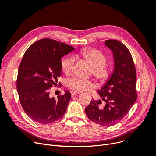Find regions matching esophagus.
Instances as JSON below:
<instances>
[{"instance_id": "obj_1", "label": "esophagus", "mask_w": 156, "mask_h": 156, "mask_svg": "<svg viewBox=\"0 0 156 156\" xmlns=\"http://www.w3.org/2000/svg\"><path fill=\"white\" fill-rule=\"evenodd\" d=\"M80 93H81L79 92V91H72V92H71L72 95H76V94H80Z\"/></svg>"}]
</instances>
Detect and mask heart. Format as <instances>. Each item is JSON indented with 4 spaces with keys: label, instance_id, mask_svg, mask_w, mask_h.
<instances>
[{
    "label": "heart",
    "instance_id": "heart-1",
    "mask_svg": "<svg viewBox=\"0 0 156 156\" xmlns=\"http://www.w3.org/2000/svg\"><path fill=\"white\" fill-rule=\"evenodd\" d=\"M77 56L86 62L92 67L93 75L98 79L100 83L105 84L112 77L113 69L106 63L107 56L97 49H85L80 51ZM74 61L70 57L64 58L61 63L62 72L66 76L71 74ZM92 80H83L79 78H73L69 80L67 86L69 88L76 91H84L94 86Z\"/></svg>",
    "mask_w": 156,
    "mask_h": 156
}]
</instances>
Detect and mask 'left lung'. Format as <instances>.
<instances>
[{"instance_id": "8db88e82", "label": "left lung", "mask_w": 156, "mask_h": 156, "mask_svg": "<svg viewBox=\"0 0 156 156\" xmlns=\"http://www.w3.org/2000/svg\"><path fill=\"white\" fill-rule=\"evenodd\" d=\"M105 45L113 51L115 67L112 77L98 91L106 104L92 99L85 112L96 124L110 126L121 121L134 105L137 98L136 72L132 56L124 44L109 39Z\"/></svg>"}]
</instances>
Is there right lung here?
<instances>
[{"mask_svg":"<svg viewBox=\"0 0 156 156\" xmlns=\"http://www.w3.org/2000/svg\"><path fill=\"white\" fill-rule=\"evenodd\" d=\"M74 48L51 39L36 41L25 53L18 69L16 87L20 103L32 119L49 124L65 114L71 94L66 91L55 99L49 90L62 76L61 58Z\"/></svg>","mask_w":156,"mask_h":156,"instance_id":"right-lung-1","label":"right lung"}]
</instances>
